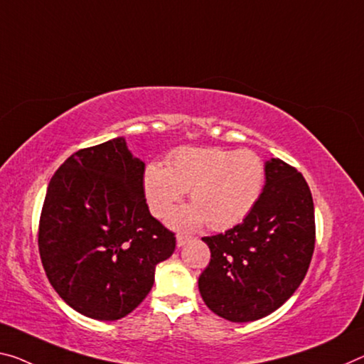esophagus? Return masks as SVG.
Here are the masks:
<instances>
[{
    "mask_svg": "<svg viewBox=\"0 0 364 364\" xmlns=\"http://www.w3.org/2000/svg\"><path fill=\"white\" fill-rule=\"evenodd\" d=\"M194 238H191V236H184V235H178L176 236V246L178 247H183L184 245H188L189 241H193Z\"/></svg>",
    "mask_w": 364,
    "mask_h": 364,
    "instance_id": "obj_1",
    "label": "esophagus"
}]
</instances>
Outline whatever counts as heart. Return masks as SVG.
<instances>
[{
    "label": "heart",
    "instance_id": "obj_1",
    "mask_svg": "<svg viewBox=\"0 0 364 364\" xmlns=\"http://www.w3.org/2000/svg\"><path fill=\"white\" fill-rule=\"evenodd\" d=\"M265 170L252 151L220 147H180L166 165L152 161L144 171V193L155 217H165L189 189L193 205L168 217L178 230L203 223L223 230L247 217L262 194Z\"/></svg>",
    "mask_w": 364,
    "mask_h": 364
}]
</instances>
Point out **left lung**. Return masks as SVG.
<instances>
[{
	"mask_svg": "<svg viewBox=\"0 0 364 364\" xmlns=\"http://www.w3.org/2000/svg\"><path fill=\"white\" fill-rule=\"evenodd\" d=\"M261 198L240 225L203 238L210 262L199 291L212 313L251 322L279 309L301 284L314 251V204L301 173L265 161Z\"/></svg>",
	"mask_w": 364,
	"mask_h": 364,
	"instance_id": "8db88e82",
	"label": "left lung"
}]
</instances>
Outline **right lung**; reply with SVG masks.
I'll return each instance as SVG.
<instances>
[{
    "instance_id": "right-lung-1",
    "label": "right lung",
    "mask_w": 364,
    "mask_h": 364,
    "mask_svg": "<svg viewBox=\"0 0 364 364\" xmlns=\"http://www.w3.org/2000/svg\"><path fill=\"white\" fill-rule=\"evenodd\" d=\"M146 165L124 137L73 154L51 178L38 251L58 295L99 321L128 316L149 295L175 233L149 212Z\"/></svg>"
}]
</instances>
